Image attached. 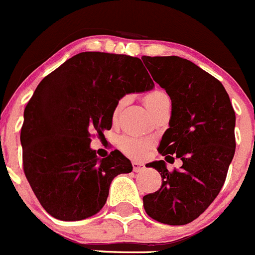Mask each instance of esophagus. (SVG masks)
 Here are the masks:
<instances>
[{
	"instance_id": "obj_1",
	"label": "esophagus",
	"mask_w": 255,
	"mask_h": 255,
	"mask_svg": "<svg viewBox=\"0 0 255 255\" xmlns=\"http://www.w3.org/2000/svg\"><path fill=\"white\" fill-rule=\"evenodd\" d=\"M132 168L135 172H140V171L145 170V166L140 162H132Z\"/></svg>"
}]
</instances>
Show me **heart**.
<instances>
[{"mask_svg":"<svg viewBox=\"0 0 255 255\" xmlns=\"http://www.w3.org/2000/svg\"><path fill=\"white\" fill-rule=\"evenodd\" d=\"M128 95H124V97L120 98L118 100L117 105L114 108V118L117 117L120 113V110L123 109L125 104L128 103ZM143 102H145L146 107L150 112H153L155 109H157L160 105H162L163 103L170 102V98L166 94L163 90L161 89H153L151 92H147L145 95H143ZM151 142L147 138L142 137H136V136H123L119 140V148L125 153V155L128 156L131 158H142L145 157L146 153L150 150Z\"/></svg>","mask_w":255,"mask_h":255,"instance_id":"heart-1","label":"heart"}]
</instances>
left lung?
<instances>
[{
    "label": "left lung",
    "instance_id": "1",
    "mask_svg": "<svg viewBox=\"0 0 255 255\" xmlns=\"http://www.w3.org/2000/svg\"><path fill=\"white\" fill-rule=\"evenodd\" d=\"M141 59L172 103L158 152L170 163L183 160L173 171L163 160L147 163L162 185L143 196V208L160 223L182 226L205 212L223 187L236 151V113L222 83L195 63L176 55Z\"/></svg>",
    "mask_w": 255,
    "mask_h": 255
}]
</instances>
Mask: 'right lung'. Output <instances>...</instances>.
Masks as SVG:
<instances>
[{
	"instance_id": "obj_1",
	"label": "right lung",
	"mask_w": 255,
	"mask_h": 255,
	"mask_svg": "<svg viewBox=\"0 0 255 255\" xmlns=\"http://www.w3.org/2000/svg\"><path fill=\"white\" fill-rule=\"evenodd\" d=\"M153 82L138 58L83 52L38 84L21 128L23 171L42 207L60 221H82L104 207L114 177L132 171L114 150L99 158L95 133L110 130L118 100Z\"/></svg>"
}]
</instances>
